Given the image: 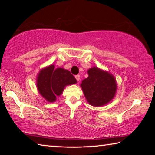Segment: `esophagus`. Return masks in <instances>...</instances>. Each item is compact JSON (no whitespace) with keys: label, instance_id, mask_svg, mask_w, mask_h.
<instances>
[{"label":"esophagus","instance_id":"obj_1","mask_svg":"<svg viewBox=\"0 0 155 155\" xmlns=\"http://www.w3.org/2000/svg\"><path fill=\"white\" fill-rule=\"evenodd\" d=\"M80 75H75V79L77 80V81L78 82H79V80H80Z\"/></svg>","mask_w":155,"mask_h":155}]
</instances>
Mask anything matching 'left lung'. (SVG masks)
I'll list each match as a JSON object with an SVG mask.
<instances>
[{
    "instance_id": "8db88e82",
    "label": "left lung",
    "mask_w": 155,
    "mask_h": 155,
    "mask_svg": "<svg viewBox=\"0 0 155 155\" xmlns=\"http://www.w3.org/2000/svg\"><path fill=\"white\" fill-rule=\"evenodd\" d=\"M88 78L82 80L81 87L86 100L94 107H102L115 97L117 82L109 71L94 66L87 71Z\"/></svg>"
}]
</instances>
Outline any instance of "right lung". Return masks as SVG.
<instances>
[{"instance_id":"1","label":"right lung","mask_w":155,"mask_h":155,"mask_svg":"<svg viewBox=\"0 0 155 155\" xmlns=\"http://www.w3.org/2000/svg\"><path fill=\"white\" fill-rule=\"evenodd\" d=\"M76 83L77 80L69 71L63 68H55L51 64L40 70L36 85L39 94L48 102L53 103L56 97L62 94L65 87Z\"/></svg>"}]
</instances>
